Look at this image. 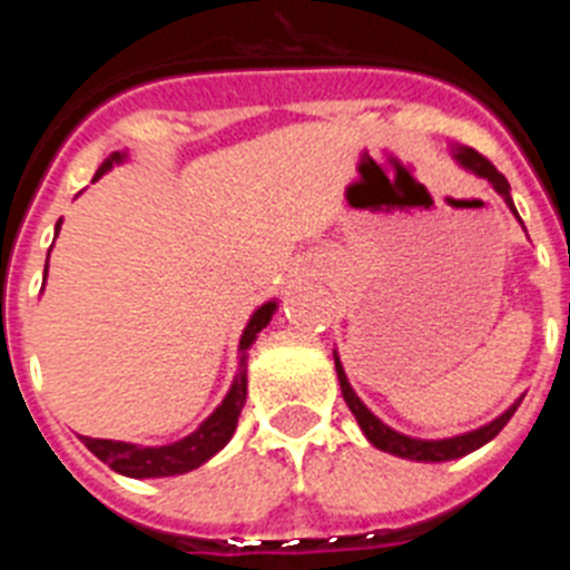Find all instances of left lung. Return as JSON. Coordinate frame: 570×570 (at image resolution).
Segmentation results:
<instances>
[{
    "mask_svg": "<svg viewBox=\"0 0 570 570\" xmlns=\"http://www.w3.org/2000/svg\"><path fill=\"white\" fill-rule=\"evenodd\" d=\"M454 159L462 165V168L473 170L476 176L488 179V183L497 188V194L505 199L508 208L517 214V208H513V203H511V185H508V179L500 174V170L493 168L491 159H485L480 150H473V148H456ZM334 362H336V376H340L342 396H345L347 407H351V414H354L356 422H360L362 434L367 436V442H371V445H376L380 451H385V454L402 456V460H416V462L460 460V456L471 454V451L482 448L485 442H491L493 436L500 434L502 428L508 425V420L513 416V411L520 407V402H513L505 414L497 416V420L488 422V425L476 428V431H471V434L451 436V440H411V436L400 434V431H394V428H387L385 422L376 420V416L371 414L365 405H362V400L354 394V387H351V382H347L345 371H342V365H340V356L336 354H334Z\"/></svg>",
    "mask_w": 570,
    "mask_h": 570,
    "instance_id": "left-lung-1",
    "label": "left lung"
}]
</instances>
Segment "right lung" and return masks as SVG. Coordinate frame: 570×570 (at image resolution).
Masks as SVG:
<instances>
[{
  "instance_id": "1",
  "label": "right lung",
  "mask_w": 570,
  "mask_h": 570,
  "mask_svg": "<svg viewBox=\"0 0 570 570\" xmlns=\"http://www.w3.org/2000/svg\"><path fill=\"white\" fill-rule=\"evenodd\" d=\"M119 159H122V154L110 156L108 163L97 170L94 179H99V176H102L110 165L119 163ZM274 311L276 302H265V305L250 316L248 328H245V334H242L239 340V374H236L234 385H230L223 405L216 407L214 414H210L203 425L196 428L194 434L174 442V445L163 448H139L130 445V442L90 440V436H82L85 448L102 462H108L116 473L136 476V480H148V476H176V473H188L194 471V468L203 465V462H208L210 456H214L216 451H223V448L228 445L230 436H234L242 405H245V396H248V347L254 345L256 334L268 325Z\"/></svg>"
}]
</instances>
